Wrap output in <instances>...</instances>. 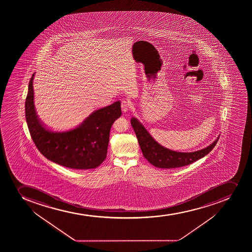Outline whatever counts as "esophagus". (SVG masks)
Masks as SVG:
<instances>
[{"instance_id": "1", "label": "esophagus", "mask_w": 252, "mask_h": 252, "mask_svg": "<svg viewBox=\"0 0 252 252\" xmlns=\"http://www.w3.org/2000/svg\"><path fill=\"white\" fill-rule=\"evenodd\" d=\"M121 107H122V111L126 112H127L128 110H130V107H131V105H130V102H127V101H122Z\"/></svg>"}]
</instances>
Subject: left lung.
<instances>
[{
    "label": "left lung",
    "mask_w": 252,
    "mask_h": 252,
    "mask_svg": "<svg viewBox=\"0 0 252 252\" xmlns=\"http://www.w3.org/2000/svg\"><path fill=\"white\" fill-rule=\"evenodd\" d=\"M130 123L135 130L144 157L151 164L160 168H177L190 164L208 155L215 148L220 139L218 137L215 142L203 150L190 153L177 152L168 150L156 142L135 117L131 118Z\"/></svg>",
    "instance_id": "obj_1"
}]
</instances>
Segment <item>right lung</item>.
Instances as JSON below:
<instances>
[{
	"label": "right lung",
	"mask_w": 252,
	"mask_h": 252,
	"mask_svg": "<svg viewBox=\"0 0 252 252\" xmlns=\"http://www.w3.org/2000/svg\"><path fill=\"white\" fill-rule=\"evenodd\" d=\"M29 83L25 117L32 141L41 154L53 162L73 169L98 167L107 157L110 130L122 115L121 102L93 112L72 129L56 131L38 119L33 103L32 80Z\"/></svg>",
	"instance_id": "obj_1"
}]
</instances>
